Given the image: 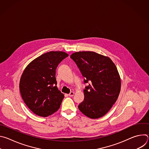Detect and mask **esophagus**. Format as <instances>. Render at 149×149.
Returning <instances> with one entry per match:
<instances>
[{"mask_svg":"<svg viewBox=\"0 0 149 149\" xmlns=\"http://www.w3.org/2000/svg\"><path fill=\"white\" fill-rule=\"evenodd\" d=\"M74 95V92H73V91H71V92L68 94V95H69L70 97H72Z\"/></svg>","mask_w":149,"mask_h":149,"instance_id":"34e87169","label":"esophagus"}]
</instances>
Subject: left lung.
<instances>
[{"label": "left lung", "instance_id": "obj_1", "mask_svg": "<svg viewBox=\"0 0 149 149\" xmlns=\"http://www.w3.org/2000/svg\"><path fill=\"white\" fill-rule=\"evenodd\" d=\"M71 58L75 61L89 86L84 90V100L78 109L87 117L98 118L111 109L121 90V78L112 60L93 51L73 53Z\"/></svg>", "mask_w": 149, "mask_h": 149}]
</instances>
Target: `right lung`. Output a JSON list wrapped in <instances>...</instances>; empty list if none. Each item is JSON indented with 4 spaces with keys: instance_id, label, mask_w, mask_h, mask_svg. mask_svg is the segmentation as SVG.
<instances>
[{
    "instance_id": "obj_1",
    "label": "right lung",
    "mask_w": 149,
    "mask_h": 149,
    "mask_svg": "<svg viewBox=\"0 0 149 149\" xmlns=\"http://www.w3.org/2000/svg\"><path fill=\"white\" fill-rule=\"evenodd\" d=\"M68 56L62 51L42 54L31 61L21 75V96L28 107L37 116L48 117L59 109L64 95L56 87L55 70Z\"/></svg>"
}]
</instances>
